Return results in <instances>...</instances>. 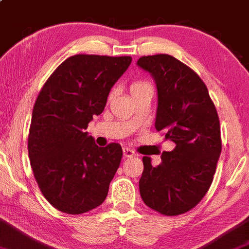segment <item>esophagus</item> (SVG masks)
I'll return each mask as SVG.
<instances>
[{"instance_id":"esophagus-1","label":"esophagus","mask_w":249,"mask_h":249,"mask_svg":"<svg viewBox=\"0 0 249 249\" xmlns=\"http://www.w3.org/2000/svg\"><path fill=\"white\" fill-rule=\"evenodd\" d=\"M122 152H124V158H132L135 156V152L132 151V149L127 148V147H124Z\"/></svg>"}]
</instances>
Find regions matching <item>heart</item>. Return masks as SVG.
<instances>
[{
  "instance_id": "1",
  "label": "heart",
  "mask_w": 249,
  "mask_h": 249,
  "mask_svg": "<svg viewBox=\"0 0 249 249\" xmlns=\"http://www.w3.org/2000/svg\"><path fill=\"white\" fill-rule=\"evenodd\" d=\"M145 89H152L151 85H149L148 83L135 82V83H133L132 87H130V93H132V95H134V93L139 92V91H142V90H145Z\"/></svg>"
}]
</instances>
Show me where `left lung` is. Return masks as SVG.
Segmentation results:
<instances>
[{
	"label": "left lung",
	"mask_w": 249,
	"mask_h": 249,
	"mask_svg": "<svg viewBox=\"0 0 249 249\" xmlns=\"http://www.w3.org/2000/svg\"><path fill=\"white\" fill-rule=\"evenodd\" d=\"M136 65L156 82V129L176 143L162 152L158 166L142 158L141 198L162 215H180L196 207L213 183L222 149L217 111L198 74L172 55L141 57Z\"/></svg>",
	"instance_id": "left-lung-1"
}]
</instances>
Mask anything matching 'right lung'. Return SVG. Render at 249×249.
I'll use <instances>...</instances> for the list:
<instances>
[{
    "instance_id": "add662e5",
    "label": "right lung",
    "mask_w": 249,
    "mask_h": 249,
    "mask_svg": "<svg viewBox=\"0 0 249 249\" xmlns=\"http://www.w3.org/2000/svg\"><path fill=\"white\" fill-rule=\"evenodd\" d=\"M130 63L127 55H72L42 87L32 114L28 156L40 191L55 209L78 215L106 199L122 148L98 147L85 129L104 110Z\"/></svg>"
}]
</instances>
